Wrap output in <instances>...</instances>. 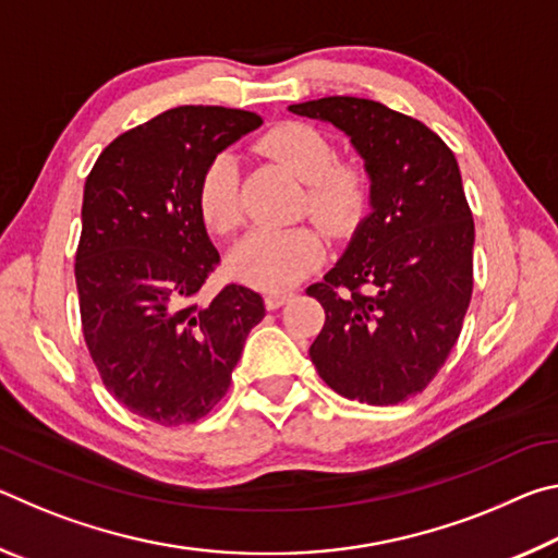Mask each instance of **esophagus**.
Returning <instances> with one entry per match:
<instances>
[{"mask_svg":"<svg viewBox=\"0 0 558 558\" xmlns=\"http://www.w3.org/2000/svg\"><path fill=\"white\" fill-rule=\"evenodd\" d=\"M290 300V292H268L266 295V307L268 310H278L286 305V302Z\"/></svg>","mask_w":558,"mask_h":558,"instance_id":"1","label":"esophagus"}]
</instances>
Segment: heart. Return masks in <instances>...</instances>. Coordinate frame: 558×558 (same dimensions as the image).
<instances>
[{"label":"heart","instance_id":"1","mask_svg":"<svg viewBox=\"0 0 558 558\" xmlns=\"http://www.w3.org/2000/svg\"><path fill=\"white\" fill-rule=\"evenodd\" d=\"M263 153L307 184L305 211L332 233H347L364 219L372 179L356 162L337 159V147L323 130L305 122H282L260 140ZM199 211L216 233H231L243 219L239 167L231 155H216L199 179ZM325 256V239L315 226L253 231L235 245L231 268L253 288L280 292L298 286Z\"/></svg>","mask_w":558,"mask_h":558}]
</instances>
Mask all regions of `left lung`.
Listing matches in <instances>:
<instances>
[{
    "label": "left lung",
    "instance_id": "obj_1",
    "mask_svg": "<svg viewBox=\"0 0 558 558\" xmlns=\"http://www.w3.org/2000/svg\"><path fill=\"white\" fill-rule=\"evenodd\" d=\"M288 110L342 130L372 179V214L307 288L325 307L310 359L344 399L401 403L446 364L472 298L475 221L458 159L421 120L376 100L329 96Z\"/></svg>",
    "mask_w": 558,
    "mask_h": 558
}]
</instances>
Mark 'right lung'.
I'll return each instance as SVG.
<instances>
[{
	"instance_id": "1",
	"label": "right lung",
	"mask_w": 558,
	"mask_h": 558,
	"mask_svg": "<svg viewBox=\"0 0 558 558\" xmlns=\"http://www.w3.org/2000/svg\"><path fill=\"white\" fill-rule=\"evenodd\" d=\"M263 125L248 110L179 106L102 149L83 189L75 286L83 337L106 389L159 426L204 418L231 384L266 305L226 286L194 302L219 266L199 211L211 159Z\"/></svg>"
}]
</instances>
